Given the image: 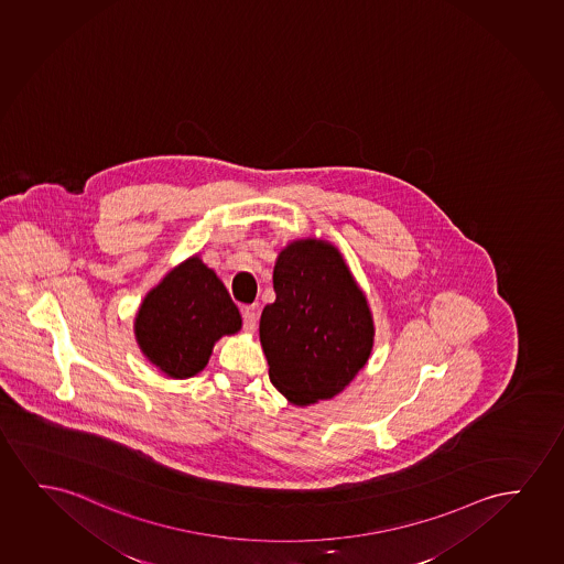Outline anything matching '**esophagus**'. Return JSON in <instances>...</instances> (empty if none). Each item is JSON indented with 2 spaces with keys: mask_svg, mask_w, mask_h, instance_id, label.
I'll list each match as a JSON object with an SVG mask.
<instances>
[{
  "mask_svg": "<svg viewBox=\"0 0 564 564\" xmlns=\"http://www.w3.org/2000/svg\"><path fill=\"white\" fill-rule=\"evenodd\" d=\"M256 322H258V316H256V310L252 306H247V308L242 310V324H245V332L254 333Z\"/></svg>",
  "mask_w": 564,
  "mask_h": 564,
  "instance_id": "1",
  "label": "esophagus"
}]
</instances>
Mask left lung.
<instances>
[{
	"label": "left lung",
	"mask_w": 564,
	"mask_h": 564,
	"mask_svg": "<svg viewBox=\"0 0 564 564\" xmlns=\"http://www.w3.org/2000/svg\"><path fill=\"white\" fill-rule=\"evenodd\" d=\"M275 302L260 343L279 393L296 406L333 399L368 364L373 316L347 260L329 240H291L273 268Z\"/></svg>",
	"instance_id": "left-lung-1"
}]
</instances>
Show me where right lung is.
<instances>
[{
    "label": "right lung",
    "mask_w": 564,
    "mask_h": 564,
    "mask_svg": "<svg viewBox=\"0 0 564 564\" xmlns=\"http://www.w3.org/2000/svg\"><path fill=\"white\" fill-rule=\"evenodd\" d=\"M240 327L224 281L194 254L148 291L134 317V339L167 378L188 379L206 368L217 340Z\"/></svg>",
    "instance_id": "obj_1"
}]
</instances>
